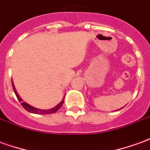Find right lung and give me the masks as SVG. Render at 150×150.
Masks as SVG:
<instances>
[{
  "label": "right lung",
  "mask_w": 150,
  "mask_h": 150,
  "mask_svg": "<svg viewBox=\"0 0 150 150\" xmlns=\"http://www.w3.org/2000/svg\"><path fill=\"white\" fill-rule=\"evenodd\" d=\"M12 86H13V91H14V93L16 95V96L18 98V100L20 102H21V105H22V107L24 108L25 109L26 111H28L29 112L31 113H35V114H51V113H54L57 112V111L59 110L60 108L62 107V104H63V102H64V98L62 99V100L59 103L57 106H55L54 108H53L51 109H48V110H44V109H39V108H36L33 107V106H30V104H26L25 102H22V100H21V98L19 96V95L18 94V92L16 91V88L14 87V84H13V83L12 82Z\"/></svg>",
  "instance_id": "add662e5"
}]
</instances>
